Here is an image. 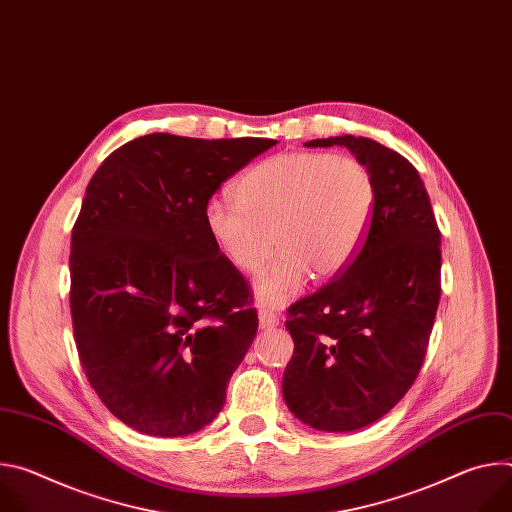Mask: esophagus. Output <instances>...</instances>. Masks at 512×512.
Wrapping results in <instances>:
<instances>
[{
    "instance_id": "obj_1",
    "label": "esophagus",
    "mask_w": 512,
    "mask_h": 512,
    "mask_svg": "<svg viewBox=\"0 0 512 512\" xmlns=\"http://www.w3.org/2000/svg\"><path fill=\"white\" fill-rule=\"evenodd\" d=\"M277 324H279L277 314H273L269 308H261V310H259V328H261V330L275 328Z\"/></svg>"
}]
</instances>
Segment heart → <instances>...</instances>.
<instances>
[{"label": "heart", "mask_w": 512, "mask_h": 512, "mask_svg": "<svg viewBox=\"0 0 512 512\" xmlns=\"http://www.w3.org/2000/svg\"><path fill=\"white\" fill-rule=\"evenodd\" d=\"M371 170L348 154L289 152L249 168L233 198H210L204 229L223 259L243 275H255L279 249L259 279L265 304L294 298L308 275L330 279L360 249L375 208ZM274 241L271 242L270 239Z\"/></svg>", "instance_id": "b5f03b06"}]
</instances>
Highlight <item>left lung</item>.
<instances>
[{"instance_id": "1", "label": "left lung", "mask_w": 512, "mask_h": 512, "mask_svg": "<svg viewBox=\"0 0 512 512\" xmlns=\"http://www.w3.org/2000/svg\"><path fill=\"white\" fill-rule=\"evenodd\" d=\"M344 145L373 174L367 235L340 275L287 308L294 356L283 399L320 431H354L389 413L417 379L442 296V235L427 190L401 154L367 137Z\"/></svg>"}]
</instances>
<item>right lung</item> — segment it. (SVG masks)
Instances as JSON below:
<instances>
[{
    "instance_id": "add662e5",
    "label": "right lung",
    "mask_w": 512,
    "mask_h": 512,
    "mask_svg": "<svg viewBox=\"0 0 512 512\" xmlns=\"http://www.w3.org/2000/svg\"><path fill=\"white\" fill-rule=\"evenodd\" d=\"M275 139L137 137L93 174L70 239V314L83 371L135 431L208 425L257 334L251 285L202 210Z\"/></svg>"
}]
</instances>
